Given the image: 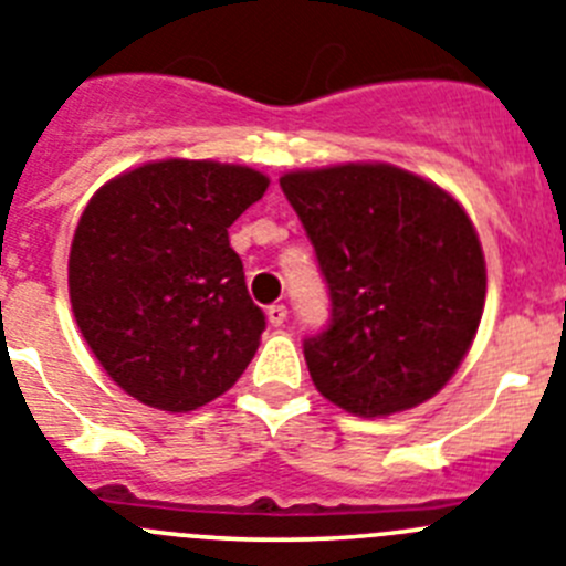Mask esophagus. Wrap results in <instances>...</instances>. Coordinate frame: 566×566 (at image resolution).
Wrapping results in <instances>:
<instances>
[{
	"label": "esophagus",
	"instance_id": "1",
	"mask_svg": "<svg viewBox=\"0 0 566 566\" xmlns=\"http://www.w3.org/2000/svg\"><path fill=\"white\" fill-rule=\"evenodd\" d=\"M268 321H271L273 327H282L284 321H287V307L284 304H271L268 307Z\"/></svg>",
	"mask_w": 566,
	"mask_h": 566
}]
</instances>
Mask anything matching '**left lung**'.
Here are the masks:
<instances>
[{
    "label": "left lung",
    "instance_id": "obj_1",
    "mask_svg": "<svg viewBox=\"0 0 566 566\" xmlns=\"http://www.w3.org/2000/svg\"><path fill=\"white\" fill-rule=\"evenodd\" d=\"M279 186L333 307L327 329L304 338L315 389L364 417L434 397L485 307V256L460 202L389 163L290 171Z\"/></svg>",
    "mask_w": 566,
    "mask_h": 566
}]
</instances>
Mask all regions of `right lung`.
Instances as JSON below:
<instances>
[{
    "label": "right lung",
    "mask_w": 566,
    "mask_h": 566,
    "mask_svg": "<svg viewBox=\"0 0 566 566\" xmlns=\"http://www.w3.org/2000/svg\"><path fill=\"white\" fill-rule=\"evenodd\" d=\"M268 177L213 160H157L98 188L70 248L75 321L115 384L163 411H195L231 389L259 349L228 228Z\"/></svg>",
    "instance_id": "right-lung-1"
}]
</instances>
